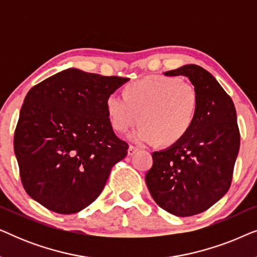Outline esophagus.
<instances>
[{
	"mask_svg": "<svg viewBox=\"0 0 257 257\" xmlns=\"http://www.w3.org/2000/svg\"><path fill=\"white\" fill-rule=\"evenodd\" d=\"M137 151H138V147H136V146H130L128 147V151H127V153H128V156H133V154H135Z\"/></svg>",
	"mask_w": 257,
	"mask_h": 257,
	"instance_id": "esophagus-1",
	"label": "esophagus"
}]
</instances>
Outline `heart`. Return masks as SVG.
<instances>
[{
  "label": "heart",
  "mask_w": 257,
  "mask_h": 257,
  "mask_svg": "<svg viewBox=\"0 0 257 257\" xmlns=\"http://www.w3.org/2000/svg\"><path fill=\"white\" fill-rule=\"evenodd\" d=\"M125 93L108 94L106 110L118 132L125 133L144 122L131 135L136 143H177L191 130L198 114L196 89L177 77H145L126 86Z\"/></svg>",
  "instance_id": "obj_1"
}]
</instances>
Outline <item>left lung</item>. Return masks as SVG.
Masks as SVG:
<instances>
[{"label": "left lung", "mask_w": 257, "mask_h": 257, "mask_svg": "<svg viewBox=\"0 0 257 257\" xmlns=\"http://www.w3.org/2000/svg\"><path fill=\"white\" fill-rule=\"evenodd\" d=\"M186 76L199 96L198 114L184 138L152 153L147 188L161 208L177 216L205 212L228 192L240 149L231 98L210 73L195 64L164 72Z\"/></svg>", "instance_id": "obj_1"}]
</instances>
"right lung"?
Returning <instances> with one entry per match:
<instances>
[{
	"label": "right lung",
	"instance_id": "right-lung-1",
	"mask_svg": "<svg viewBox=\"0 0 257 257\" xmlns=\"http://www.w3.org/2000/svg\"><path fill=\"white\" fill-rule=\"evenodd\" d=\"M128 78L66 69L31 87L14 151L28 195L59 214L96 200L128 145L112 128L106 98Z\"/></svg>",
	"mask_w": 257,
	"mask_h": 257
}]
</instances>
